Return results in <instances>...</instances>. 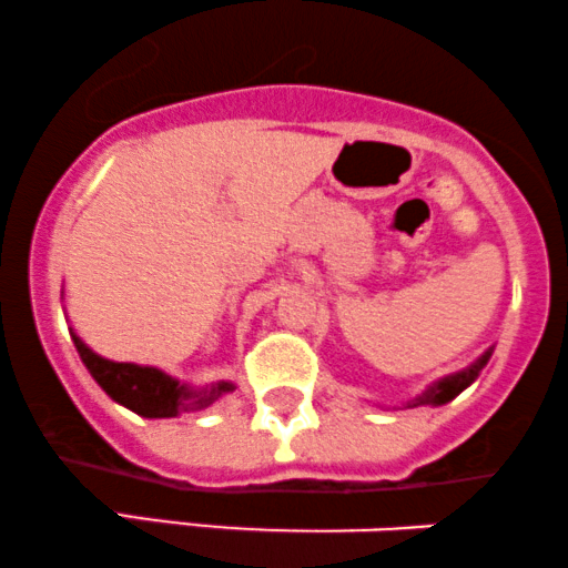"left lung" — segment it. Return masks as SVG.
I'll return each instance as SVG.
<instances>
[{"label": "left lung", "mask_w": 568, "mask_h": 568, "mask_svg": "<svg viewBox=\"0 0 568 568\" xmlns=\"http://www.w3.org/2000/svg\"><path fill=\"white\" fill-rule=\"evenodd\" d=\"M488 357H491V349H488L478 363H473L470 368L459 371V374L446 376V379H440L438 384H433V387H429L427 393H422L419 397H414V400H410V406H443V403H448V400H452V397L459 395L462 389L470 387V384L475 382V376L480 374V368H484L486 363H488Z\"/></svg>", "instance_id": "obj_1"}]
</instances>
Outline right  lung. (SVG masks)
<instances>
[{
  "label": "right lung",
  "instance_id": "1",
  "mask_svg": "<svg viewBox=\"0 0 568 568\" xmlns=\"http://www.w3.org/2000/svg\"><path fill=\"white\" fill-rule=\"evenodd\" d=\"M74 347L80 352L82 363L88 366L90 376L101 384V389L112 400L135 410V414L149 416V419H165V416H179L186 410H202L213 403L234 393L230 382H216L211 387L189 389L158 368L133 366V363H114L106 357L95 355L82 344V338L71 334Z\"/></svg>",
  "mask_w": 568,
  "mask_h": 568
}]
</instances>
